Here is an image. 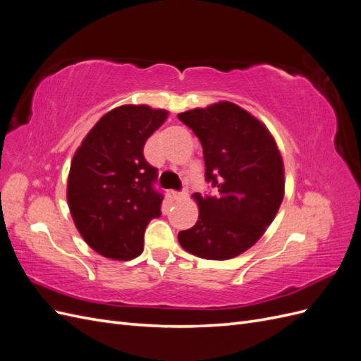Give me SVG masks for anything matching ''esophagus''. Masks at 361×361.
<instances>
[{
	"mask_svg": "<svg viewBox=\"0 0 361 361\" xmlns=\"http://www.w3.org/2000/svg\"><path fill=\"white\" fill-rule=\"evenodd\" d=\"M170 194H171V197L174 200H179V199H182V197H185V195H187V190L183 188L182 191H171Z\"/></svg>",
	"mask_w": 361,
	"mask_h": 361,
	"instance_id": "esophagus-1",
	"label": "esophagus"
}]
</instances>
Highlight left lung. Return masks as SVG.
<instances>
[{"label":"left lung","instance_id":"1","mask_svg":"<svg viewBox=\"0 0 361 361\" xmlns=\"http://www.w3.org/2000/svg\"><path fill=\"white\" fill-rule=\"evenodd\" d=\"M178 117L200 140L204 180L216 191L194 194L199 220L179 232V244L203 259H232L257 243L279 211L285 191L280 152L269 130L232 102Z\"/></svg>","mask_w":361,"mask_h":361}]
</instances>
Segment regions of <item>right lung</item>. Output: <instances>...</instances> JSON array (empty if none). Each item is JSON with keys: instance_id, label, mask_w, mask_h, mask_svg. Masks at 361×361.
Segmentation results:
<instances>
[{"instance_id": "obj_1", "label": "right lung", "mask_w": 361, "mask_h": 361, "mask_svg": "<svg viewBox=\"0 0 361 361\" xmlns=\"http://www.w3.org/2000/svg\"><path fill=\"white\" fill-rule=\"evenodd\" d=\"M167 114L147 105L114 108L93 126L72 159L68 202L73 223L105 257L140 256L149 221L161 215L158 169L146 161L143 149Z\"/></svg>"}]
</instances>
